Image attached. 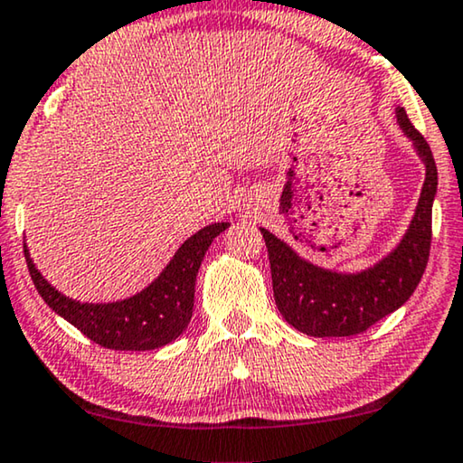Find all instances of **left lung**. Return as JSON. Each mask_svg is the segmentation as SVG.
<instances>
[{
	"mask_svg": "<svg viewBox=\"0 0 463 463\" xmlns=\"http://www.w3.org/2000/svg\"><path fill=\"white\" fill-rule=\"evenodd\" d=\"M396 121L424 161L426 180L411 224L388 256L361 272H337L308 262L270 231L260 229L269 250L277 308L291 327L306 335L346 337L367 331L399 310L424 275L439 172L426 138L413 128L402 107L396 109Z\"/></svg>",
	"mask_w": 463,
	"mask_h": 463,
	"instance_id": "left-lung-1",
	"label": "left lung"
}]
</instances>
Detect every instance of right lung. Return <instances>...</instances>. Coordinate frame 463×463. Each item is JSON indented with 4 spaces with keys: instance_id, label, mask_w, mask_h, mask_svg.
Instances as JSON below:
<instances>
[{
    "instance_id": "add662e5",
    "label": "right lung",
    "mask_w": 463,
    "mask_h": 463,
    "mask_svg": "<svg viewBox=\"0 0 463 463\" xmlns=\"http://www.w3.org/2000/svg\"><path fill=\"white\" fill-rule=\"evenodd\" d=\"M229 222H213L197 231L178 247L155 281L119 302H77L45 281L24 243V258L33 285L56 315L75 325L83 335L110 350H155L174 342L191 323L194 281L205 251Z\"/></svg>"
}]
</instances>
